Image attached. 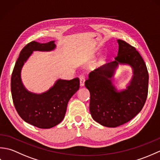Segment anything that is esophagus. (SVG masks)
<instances>
[{
	"label": "esophagus",
	"instance_id": "1",
	"mask_svg": "<svg viewBox=\"0 0 160 160\" xmlns=\"http://www.w3.org/2000/svg\"><path fill=\"white\" fill-rule=\"evenodd\" d=\"M84 82H85V78L84 76L80 77V87H83L84 85Z\"/></svg>",
	"mask_w": 160,
	"mask_h": 160
}]
</instances>
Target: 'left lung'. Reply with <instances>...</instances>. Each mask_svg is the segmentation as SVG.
Wrapping results in <instances>:
<instances>
[{
	"label": "left lung",
	"instance_id": "8db88e82",
	"mask_svg": "<svg viewBox=\"0 0 160 160\" xmlns=\"http://www.w3.org/2000/svg\"><path fill=\"white\" fill-rule=\"evenodd\" d=\"M118 52L113 62L91 71L85 87L89 91V110L93 120L104 127L115 128L127 123L143 108L148 94L147 66L135 47L117 40ZM119 65H127L133 76L125 89L118 90L112 80Z\"/></svg>",
	"mask_w": 160,
	"mask_h": 160
}]
</instances>
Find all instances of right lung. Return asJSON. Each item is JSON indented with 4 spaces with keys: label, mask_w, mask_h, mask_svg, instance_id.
I'll list each match as a JSON object with an SVG mask.
<instances>
[{
    "label": "right lung",
    "mask_w": 160,
    "mask_h": 160,
    "mask_svg": "<svg viewBox=\"0 0 160 160\" xmlns=\"http://www.w3.org/2000/svg\"><path fill=\"white\" fill-rule=\"evenodd\" d=\"M56 48L54 40L29 42L20 52L12 75L11 91L17 112L24 121L40 128H52L62 121L70 98L80 87L78 78L71 80L58 79L52 87L41 93L31 92L24 86L21 71L33 52H52Z\"/></svg>",
    "instance_id": "obj_1"
}]
</instances>
